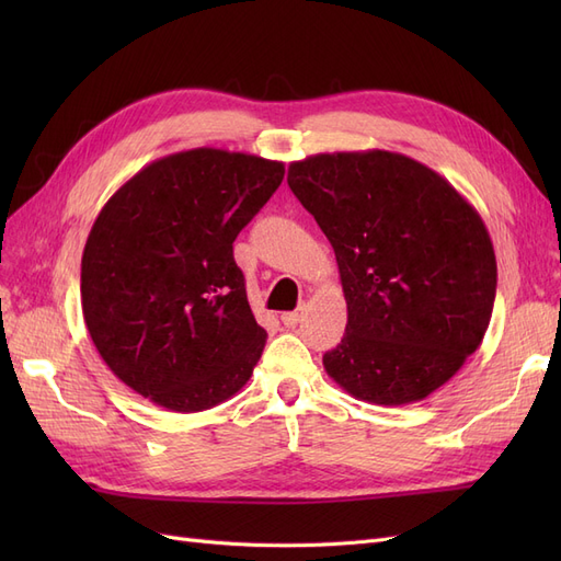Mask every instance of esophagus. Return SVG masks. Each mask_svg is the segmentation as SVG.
Wrapping results in <instances>:
<instances>
[{"instance_id": "obj_1", "label": "esophagus", "mask_w": 561, "mask_h": 561, "mask_svg": "<svg viewBox=\"0 0 561 561\" xmlns=\"http://www.w3.org/2000/svg\"><path fill=\"white\" fill-rule=\"evenodd\" d=\"M301 316H304V309H299V311H287V313L280 316V320H283L285 328H295L297 322L301 320Z\"/></svg>"}]
</instances>
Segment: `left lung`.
<instances>
[{
  "mask_svg": "<svg viewBox=\"0 0 561 561\" xmlns=\"http://www.w3.org/2000/svg\"><path fill=\"white\" fill-rule=\"evenodd\" d=\"M287 184L334 248L348 322L322 355L353 398H428L480 348L496 254L480 213L428 165L398 151L293 161Z\"/></svg>",
  "mask_w": 561,
  "mask_h": 561,
  "instance_id": "1",
  "label": "left lung"
}]
</instances>
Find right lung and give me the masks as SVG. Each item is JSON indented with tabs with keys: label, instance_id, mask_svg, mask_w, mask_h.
<instances>
[{
	"label": "right lung",
	"instance_id": "add662e5",
	"mask_svg": "<svg viewBox=\"0 0 561 561\" xmlns=\"http://www.w3.org/2000/svg\"><path fill=\"white\" fill-rule=\"evenodd\" d=\"M283 175V161L198 147L151 161L100 210L81 309L100 358L135 393L190 414L248 383L266 330L233 241Z\"/></svg>",
	"mask_w": 561,
	"mask_h": 561
}]
</instances>
